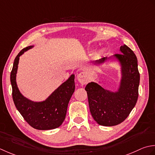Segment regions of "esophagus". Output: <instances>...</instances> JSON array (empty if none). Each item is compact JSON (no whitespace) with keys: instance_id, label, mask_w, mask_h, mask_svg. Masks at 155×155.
<instances>
[{"instance_id":"1","label":"esophagus","mask_w":155,"mask_h":155,"mask_svg":"<svg viewBox=\"0 0 155 155\" xmlns=\"http://www.w3.org/2000/svg\"><path fill=\"white\" fill-rule=\"evenodd\" d=\"M78 81L80 82L81 84H85L86 82V76H85V74L83 72L81 73H80L78 75Z\"/></svg>"}]
</instances>
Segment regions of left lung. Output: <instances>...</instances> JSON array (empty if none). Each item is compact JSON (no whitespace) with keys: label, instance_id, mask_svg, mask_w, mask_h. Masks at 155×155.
I'll return each mask as SVG.
<instances>
[{"label":"left lung","instance_id":"obj_1","mask_svg":"<svg viewBox=\"0 0 155 155\" xmlns=\"http://www.w3.org/2000/svg\"><path fill=\"white\" fill-rule=\"evenodd\" d=\"M121 53L114 56L122 66V80L118 91L112 92L94 82L85 87L91 114L97 124L112 126L120 124L130 114L138 97L140 74L137 56L128 46H121ZM107 58L97 60L103 63Z\"/></svg>","mask_w":155,"mask_h":155}]
</instances>
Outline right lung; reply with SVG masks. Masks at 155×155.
<instances>
[{"instance_id": "right-lung-1", "label": "right lung", "mask_w": 155, "mask_h": 155, "mask_svg": "<svg viewBox=\"0 0 155 155\" xmlns=\"http://www.w3.org/2000/svg\"><path fill=\"white\" fill-rule=\"evenodd\" d=\"M33 47L22 49L15 59L11 73L12 99L18 111L31 126L37 130H51L64 121L69 102L75 90V75H71L43 102H35L25 97L18 89L16 74L19 57Z\"/></svg>"}]
</instances>
